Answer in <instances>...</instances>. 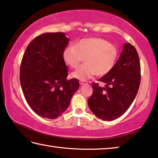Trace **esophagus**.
<instances>
[{
    "label": "esophagus",
    "instance_id": "esophagus-1",
    "mask_svg": "<svg viewBox=\"0 0 158 158\" xmlns=\"http://www.w3.org/2000/svg\"><path fill=\"white\" fill-rule=\"evenodd\" d=\"M79 84L80 85H84L87 84L86 81H79Z\"/></svg>",
    "mask_w": 158,
    "mask_h": 158
}]
</instances>
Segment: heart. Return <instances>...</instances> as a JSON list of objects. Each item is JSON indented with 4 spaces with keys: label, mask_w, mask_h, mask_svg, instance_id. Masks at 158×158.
Returning a JSON list of instances; mask_svg holds the SVG:
<instances>
[{
    "label": "heart",
    "mask_w": 158,
    "mask_h": 158,
    "mask_svg": "<svg viewBox=\"0 0 158 158\" xmlns=\"http://www.w3.org/2000/svg\"><path fill=\"white\" fill-rule=\"evenodd\" d=\"M118 57V49L100 37L80 40L73 47L63 49V62L70 68H76L84 59L85 63L72 73L71 76L81 81L90 78L94 74L102 77L113 69Z\"/></svg>",
    "instance_id": "1"
}]
</instances>
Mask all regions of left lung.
<instances>
[{"instance_id":"8db88e82","label":"left lung","mask_w":158,"mask_h":158,"mask_svg":"<svg viewBox=\"0 0 158 158\" xmlns=\"http://www.w3.org/2000/svg\"><path fill=\"white\" fill-rule=\"evenodd\" d=\"M138 53L130 43H125L121 56L110 73L99 79L105 86L93 83L88 105L93 114L111 121L126 111L137 95L141 81Z\"/></svg>"}]
</instances>
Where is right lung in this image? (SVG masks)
<instances>
[{"mask_svg": "<svg viewBox=\"0 0 158 158\" xmlns=\"http://www.w3.org/2000/svg\"><path fill=\"white\" fill-rule=\"evenodd\" d=\"M69 39L64 33H46L28 44L20 68V84L28 105L49 119L66 111L79 87L77 79H67L62 53Z\"/></svg>", "mask_w": 158, "mask_h": 158, "instance_id": "add662e5", "label": "right lung"}]
</instances>
